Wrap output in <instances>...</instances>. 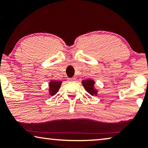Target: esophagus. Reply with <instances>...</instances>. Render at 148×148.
<instances>
[{
    "label": "esophagus",
    "mask_w": 148,
    "mask_h": 148,
    "mask_svg": "<svg viewBox=\"0 0 148 148\" xmlns=\"http://www.w3.org/2000/svg\"><path fill=\"white\" fill-rule=\"evenodd\" d=\"M68 80H69V82H73L76 81L75 78H69Z\"/></svg>",
    "instance_id": "34e87169"
}]
</instances>
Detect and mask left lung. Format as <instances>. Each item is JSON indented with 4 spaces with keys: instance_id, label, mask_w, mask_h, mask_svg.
<instances>
[{
    "instance_id": "left-lung-1",
    "label": "left lung",
    "mask_w": 148,
    "mask_h": 148,
    "mask_svg": "<svg viewBox=\"0 0 148 148\" xmlns=\"http://www.w3.org/2000/svg\"><path fill=\"white\" fill-rule=\"evenodd\" d=\"M94 81H92V80L90 79L84 80V81L82 82V85L84 86L85 89H86V91L89 92L91 95L97 94V92L95 91L94 89Z\"/></svg>"
}]
</instances>
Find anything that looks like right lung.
I'll list each match as a JSON object with an SVG mask.
<instances>
[{"instance_id":"1","label":"right lung","mask_w":148,"mask_h":148,"mask_svg":"<svg viewBox=\"0 0 148 148\" xmlns=\"http://www.w3.org/2000/svg\"><path fill=\"white\" fill-rule=\"evenodd\" d=\"M62 84L61 82L59 81H51L49 83V90H50V94L51 95H54L56 92L58 91L59 89L61 87V85Z\"/></svg>"}]
</instances>
